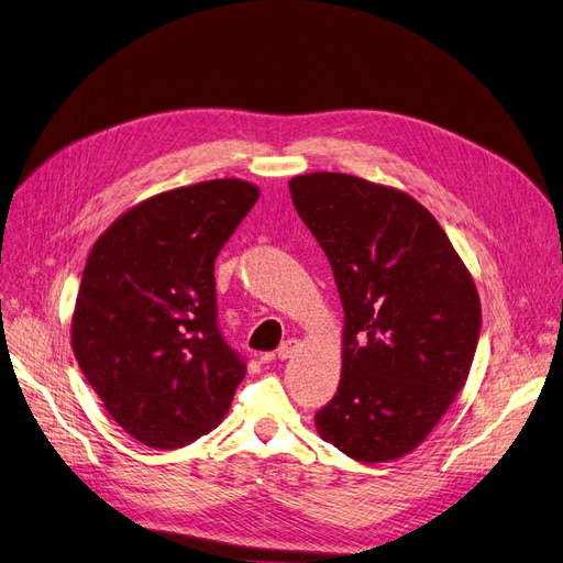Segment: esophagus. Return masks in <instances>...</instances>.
Segmentation results:
<instances>
[{"label":"esophagus","instance_id":"1","mask_svg":"<svg viewBox=\"0 0 563 563\" xmlns=\"http://www.w3.org/2000/svg\"><path fill=\"white\" fill-rule=\"evenodd\" d=\"M299 340H294V338H289V340H285L280 346H278V351H276V356L280 358V361H287V358H291L294 353L299 351Z\"/></svg>","mask_w":563,"mask_h":563}]
</instances>
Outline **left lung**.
Segmentation results:
<instances>
[{
	"label": "left lung",
	"mask_w": 563,
	"mask_h": 563,
	"mask_svg": "<svg viewBox=\"0 0 563 563\" xmlns=\"http://www.w3.org/2000/svg\"><path fill=\"white\" fill-rule=\"evenodd\" d=\"M291 200L327 253L344 308L342 378L319 435L363 463L416 450L475 358L479 294L416 198L346 173L291 177Z\"/></svg>",
	"instance_id": "obj_1"
}]
</instances>
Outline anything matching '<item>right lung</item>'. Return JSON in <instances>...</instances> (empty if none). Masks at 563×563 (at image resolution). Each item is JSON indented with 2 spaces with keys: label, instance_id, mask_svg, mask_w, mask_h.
<instances>
[{
  "label": "right lung",
  "instance_id": "add662e5",
  "mask_svg": "<svg viewBox=\"0 0 563 563\" xmlns=\"http://www.w3.org/2000/svg\"><path fill=\"white\" fill-rule=\"evenodd\" d=\"M257 198L234 177L164 191L115 219L88 255L75 358L109 416L147 448L210 433L246 376L217 323L214 260Z\"/></svg>",
  "mask_w": 563,
  "mask_h": 563
}]
</instances>
